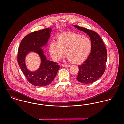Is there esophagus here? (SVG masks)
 <instances>
[{
  "instance_id": "obj_1",
  "label": "esophagus",
  "mask_w": 124,
  "mask_h": 124,
  "mask_svg": "<svg viewBox=\"0 0 124 124\" xmlns=\"http://www.w3.org/2000/svg\"><path fill=\"white\" fill-rule=\"evenodd\" d=\"M62 66L64 67H69L70 66V65H67V64H63Z\"/></svg>"
}]
</instances>
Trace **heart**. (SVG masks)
I'll list each match as a JSON object with an SVG mask.
<instances>
[{
  "mask_svg": "<svg viewBox=\"0 0 124 124\" xmlns=\"http://www.w3.org/2000/svg\"><path fill=\"white\" fill-rule=\"evenodd\" d=\"M91 49L92 43L88 38L75 33L65 32L58 36L57 42L50 43L49 50L55 61H59L65 52L70 62L79 64L87 58Z\"/></svg>",
  "mask_w": 124,
  "mask_h": 124,
  "instance_id": "obj_1",
  "label": "heart"
}]
</instances>
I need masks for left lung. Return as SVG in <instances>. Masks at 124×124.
<instances>
[{"mask_svg": "<svg viewBox=\"0 0 124 124\" xmlns=\"http://www.w3.org/2000/svg\"><path fill=\"white\" fill-rule=\"evenodd\" d=\"M73 26L86 33L92 43L91 53L80 65L76 80L83 84H89L98 79L104 73L107 61V51L101 38L95 31L76 25Z\"/></svg>", "mask_w": 124, "mask_h": 124, "instance_id": "1", "label": "left lung"}]
</instances>
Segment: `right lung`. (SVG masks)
<instances>
[{
  "label": "right lung",
  "instance_id": "right-lung-1",
  "mask_svg": "<svg viewBox=\"0 0 124 124\" xmlns=\"http://www.w3.org/2000/svg\"><path fill=\"white\" fill-rule=\"evenodd\" d=\"M51 32L52 28H49L31 32L22 39L19 46L18 64L27 80L34 86L42 87L49 85L60 68L57 63L47 60L41 49L47 45ZM30 51L37 53L41 60L39 68L33 72L27 69L25 62V57Z\"/></svg>",
  "mask_w": 124,
  "mask_h": 124
}]
</instances>
